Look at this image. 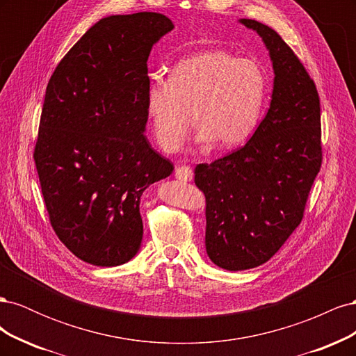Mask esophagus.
Instances as JSON below:
<instances>
[{
	"mask_svg": "<svg viewBox=\"0 0 356 356\" xmlns=\"http://www.w3.org/2000/svg\"><path fill=\"white\" fill-rule=\"evenodd\" d=\"M193 175H195V174H193V169L190 166H179L175 170V177L181 181H186V182L191 181Z\"/></svg>",
	"mask_w": 356,
	"mask_h": 356,
	"instance_id": "esophagus-1",
	"label": "esophagus"
}]
</instances>
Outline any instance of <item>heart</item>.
<instances>
[{"instance_id": "obj_1", "label": "heart", "mask_w": 356, "mask_h": 356, "mask_svg": "<svg viewBox=\"0 0 356 356\" xmlns=\"http://www.w3.org/2000/svg\"><path fill=\"white\" fill-rule=\"evenodd\" d=\"M264 98L266 75L257 62L224 50H204L177 62L168 81L148 86L145 110L165 152H177L184 143L188 113L197 124V144L229 149L252 135Z\"/></svg>"}]
</instances>
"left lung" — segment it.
<instances>
[{
    "label": "left lung",
    "instance_id": "obj_1",
    "mask_svg": "<svg viewBox=\"0 0 356 356\" xmlns=\"http://www.w3.org/2000/svg\"><path fill=\"white\" fill-rule=\"evenodd\" d=\"M239 24L260 35L270 56V105L242 148L195 169L207 197V254L230 272L261 266L281 250L303 218L322 161L314 80L276 31L252 19Z\"/></svg>",
    "mask_w": 356,
    "mask_h": 356
}]
</instances>
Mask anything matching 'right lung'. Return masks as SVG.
Segmentation results:
<instances>
[{"instance_id": "right-lung-1", "label": "right lung", "mask_w": 356, "mask_h": 356, "mask_svg": "<svg viewBox=\"0 0 356 356\" xmlns=\"http://www.w3.org/2000/svg\"><path fill=\"white\" fill-rule=\"evenodd\" d=\"M172 29L153 12L102 17L47 84L34 152L42 197L58 238L89 264L132 260L143 193L174 170L144 135L147 60Z\"/></svg>"}]
</instances>
